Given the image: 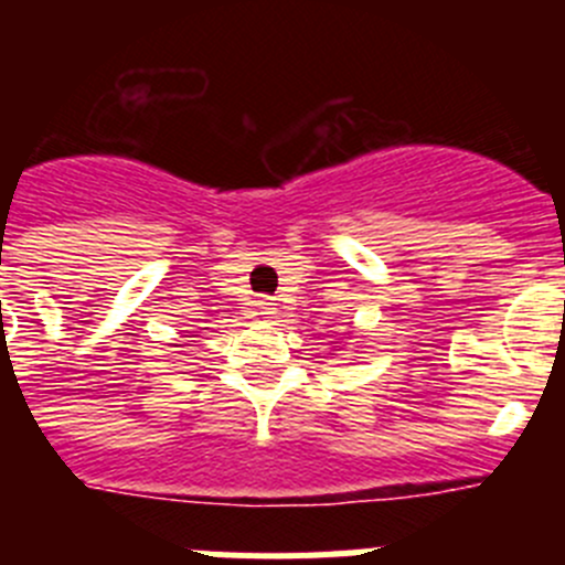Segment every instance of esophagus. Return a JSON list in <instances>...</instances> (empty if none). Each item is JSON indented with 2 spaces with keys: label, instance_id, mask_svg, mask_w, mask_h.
Masks as SVG:
<instances>
[{
  "label": "esophagus",
  "instance_id": "1",
  "mask_svg": "<svg viewBox=\"0 0 565 565\" xmlns=\"http://www.w3.org/2000/svg\"><path fill=\"white\" fill-rule=\"evenodd\" d=\"M254 306H257V313H263V317H271V313H277V302H274L271 297H257L254 299Z\"/></svg>",
  "mask_w": 565,
  "mask_h": 565
}]
</instances>
